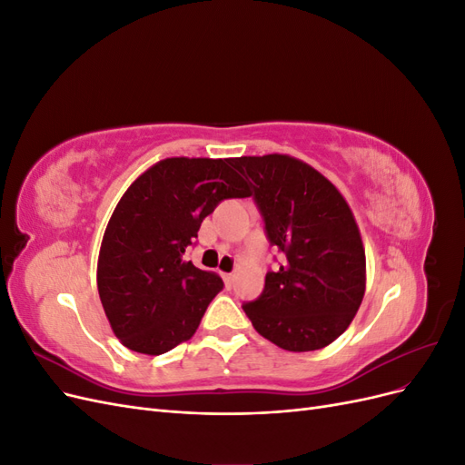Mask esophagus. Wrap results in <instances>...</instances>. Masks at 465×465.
<instances>
[{"label":"esophagus","mask_w":465,"mask_h":465,"mask_svg":"<svg viewBox=\"0 0 465 465\" xmlns=\"http://www.w3.org/2000/svg\"><path fill=\"white\" fill-rule=\"evenodd\" d=\"M223 281H224V285L231 289L232 283H234V275L232 273H223Z\"/></svg>","instance_id":"34e87169"}]
</instances>
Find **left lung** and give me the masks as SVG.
Here are the masks:
<instances>
[{
  "label": "left lung",
  "mask_w": 465,
  "mask_h": 465,
  "mask_svg": "<svg viewBox=\"0 0 465 465\" xmlns=\"http://www.w3.org/2000/svg\"><path fill=\"white\" fill-rule=\"evenodd\" d=\"M265 236L283 262L242 308L260 335L302 353L335 341L364 297L367 260L353 213L331 182L289 154L236 157Z\"/></svg>",
  "instance_id": "8db88e82"
}]
</instances>
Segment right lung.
Here are the masks:
<instances>
[{
	"label": "right lung",
	"instance_id": "1",
	"mask_svg": "<svg viewBox=\"0 0 465 465\" xmlns=\"http://www.w3.org/2000/svg\"><path fill=\"white\" fill-rule=\"evenodd\" d=\"M248 195L231 159H164L125 190L96 267L98 297L125 347L163 355L195 333L223 279L186 262V250L223 200Z\"/></svg>",
	"mask_w": 465,
	"mask_h": 465
}]
</instances>
